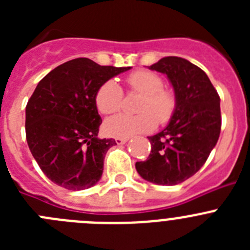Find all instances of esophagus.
<instances>
[{"instance_id":"1","label":"esophagus","mask_w":250,"mask_h":250,"mask_svg":"<svg viewBox=\"0 0 250 250\" xmlns=\"http://www.w3.org/2000/svg\"><path fill=\"white\" fill-rule=\"evenodd\" d=\"M127 140H129V138H118V139H115V141H116V144H118V145L126 144Z\"/></svg>"}]
</instances>
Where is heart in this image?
I'll list each match as a JSON object with an SVG mask.
<instances>
[{
	"label": "heart",
	"instance_id": "1",
	"mask_svg": "<svg viewBox=\"0 0 250 250\" xmlns=\"http://www.w3.org/2000/svg\"><path fill=\"white\" fill-rule=\"evenodd\" d=\"M127 83L132 91L144 98L139 105L140 115H116L106 121L104 127L112 138H130L136 134L152 131L158 121L165 124L171 119L176 107V99L173 91L164 89V81L159 75L150 71L132 72L127 77ZM95 104L104 115L118 112L123 104V90L114 80L104 83L99 87Z\"/></svg>",
	"mask_w": 250,
	"mask_h": 250
}]
</instances>
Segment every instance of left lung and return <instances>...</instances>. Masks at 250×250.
Here are the masks:
<instances>
[{
  "instance_id": "left-lung-1",
  "label": "left lung",
  "mask_w": 250,
  "mask_h": 250,
  "mask_svg": "<svg viewBox=\"0 0 250 250\" xmlns=\"http://www.w3.org/2000/svg\"><path fill=\"white\" fill-rule=\"evenodd\" d=\"M149 68L167 75L176 107L167 127L147 138L151 144L149 158L138 161L135 167L152 184L176 185L204 165L218 143L220 98L202 68L182 57H163Z\"/></svg>"
}]
</instances>
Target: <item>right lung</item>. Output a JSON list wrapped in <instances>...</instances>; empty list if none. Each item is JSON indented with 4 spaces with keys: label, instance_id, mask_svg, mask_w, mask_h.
<instances>
[{
    "label": "right lung",
    "instance_id": "1",
    "mask_svg": "<svg viewBox=\"0 0 250 250\" xmlns=\"http://www.w3.org/2000/svg\"><path fill=\"white\" fill-rule=\"evenodd\" d=\"M131 67L70 60L37 83L26 106V140L46 176L68 190L94 187L101 179L114 139L98 136L101 118L95 104L99 87Z\"/></svg>",
    "mask_w": 250,
    "mask_h": 250
}]
</instances>
